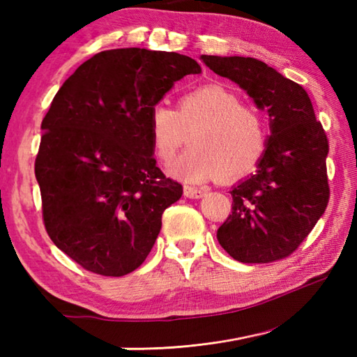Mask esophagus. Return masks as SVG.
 <instances>
[{"label": "esophagus", "mask_w": 357, "mask_h": 357, "mask_svg": "<svg viewBox=\"0 0 357 357\" xmlns=\"http://www.w3.org/2000/svg\"><path fill=\"white\" fill-rule=\"evenodd\" d=\"M208 189L204 187H195V185H184V195L187 198H202L206 195Z\"/></svg>", "instance_id": "obj_1"}]
</instances>
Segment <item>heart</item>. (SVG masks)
<instances>
[{"label": "heart", "instance_id": "heart-1", "mask_svg": "<svg viewBox=\"0 0 357 357\" xmlns=\"http://www.w3.org/2000/svg\"><path fill=\"white\" fill-rule=\"evenodd\" d=\"M193 143L174 162L172 174L187 183L250 174L268 148L269 129L261 110L243 104L233 89L208 83L181 96L176 110L164 102L151 108L149 137L154 155L168 165L181 146Z\"/></svg>", "mask_w": 357, "mask_h": 357}]
</instances>
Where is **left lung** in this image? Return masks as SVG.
<instances>
[{"label":"left lung","mask_w":357,"mask_h":357,"mask_svg":"<svg viewBox=\"0 0 357 357\" xmlns=\"http://www.w3.org/2000/svg\"><path fill=\"white\" fill-rule=\"evenodd\" d=\"M271 118L268 148L250 178L231 189V214L217 229L219 244L241 263H273L291 255L329 203V143L301 84L263 61L202 56Z\"/></svg>","instance_id":"left-lung-1"}]
</instances>
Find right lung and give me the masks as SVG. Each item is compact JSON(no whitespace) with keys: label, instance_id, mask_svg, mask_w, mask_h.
<instances>
[{"label":"right lung","instance_id":"obj_1","mask_svg":"<svg viewBox=\"0 0 357 357\" xmlns=\"http://www.w3.org/2000/svg\"><path fill=\"white\" fill-rule=\"evenodd\" d=\"M200 72L179 53L116 48L84 61L53 98L34 162L42 220L83 269L126 275L153 249L183 185L155 165L151 108Z\"/></svg>","mask_w":357,"mask_h":357}]
</instances>
